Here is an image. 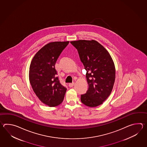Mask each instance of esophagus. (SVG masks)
Wrapping results in <instances>:
<instances>
[{"label":"esophagus","mask_w":147,"mask_h":147,"mask_svg":"<svg viewBox=\"0 0 147 147\" xmlns=\"http://www.w3.org/2000/svg\"><path fill=\"white\" fill-rule=\"evenodd\" d=\"M74 85H75V83H74V82H72V83H70V84H69V86L70 87H72Z\"/></svg>","instance_id":"esophagus-1"}]
</instances>
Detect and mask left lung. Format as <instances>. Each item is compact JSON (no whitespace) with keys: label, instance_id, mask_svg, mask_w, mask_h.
I'll return each instance as SVG.
<instances>
[{"label":"left lung","instance_id":"8db88e82","mask_svg":"<svg viewBox=\"0 0 147 147\" xmlns=\"http://www.w3.org/2000/svg\"><path fill=\"white\" fill-rule=\"evenodd\" d=\"M70 43L77 49L86 70L89 88L81 95V101L90 107L103 103L111 94L114 85L116 70L109 52L97 41L79 40Z\"/></svg>","mask_w":147,"mask_h":147}]
</instances>
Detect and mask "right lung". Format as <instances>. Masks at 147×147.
Returning a JSON list of instances; mask_svg holds the SVG:
<instances>
[{"label": "right lung", "mask_w": 147, "mask_h": 147, "mask_svg": "<svg viewBox=\"0 0 147 147\" xmlns=\"http://www.w3.org/2000/svg\"><path fill=\"white\" fill-rule=\"evenodd\" d=\"M69 41H55L41 48L31 61L29 77L31 87L39 99L49 107L62 103L67 89L60 82L55 64Z\"/></svg>", "instance_id": "add662e5"}]
</instances>
